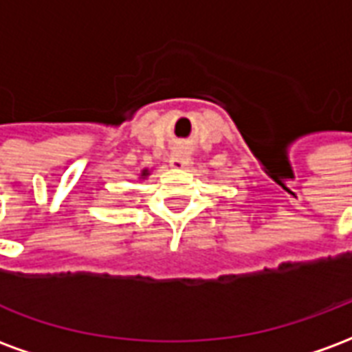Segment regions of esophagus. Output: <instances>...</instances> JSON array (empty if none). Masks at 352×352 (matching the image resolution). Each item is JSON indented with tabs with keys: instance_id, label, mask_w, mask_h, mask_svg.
Instances as JSON below:
<instances>
[{
	"instance_id": "34e87169",
	"label": "esophagus",
	"mask_w": 352,
	"mask_h": 352,
	"mask_svg": "<svg viewBox=\"0 0 352 352\" xmlns=\"http://www.w3.org/2000/svg\"><path fill=\"white\" fill-rule=\"evenodd\" d=\"M169 166L177 171H181V169H186L190 166V156L188 153H184V151H177L171 158H169Z\"/></svg>"
}]
</instances>
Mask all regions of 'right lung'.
Segmentation results:
<instances>
[{
  "label": "right lung",
  "instance_id": "1",
  "mask_svg": "<svg viewBox=\"0 0 352 352\" xmlns=\"http://www.w3.org/2000/svg\"><path fill=\"white\" fill-rule=\"evenodd\" d=\"M148 175H151V169H148V168L141 169V173H139V179H146Z\"/></svg>",
  "mask_w": 352,
  "mask_h": 352
}]
</instances>
